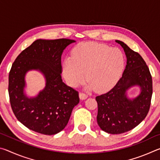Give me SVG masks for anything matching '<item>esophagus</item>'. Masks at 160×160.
Listing matches in <instances>:
<instances>
[{"mask_svg":"<svg viewBox=\"0 0 160 160\" xmlns=\"http://www.w3.org/2000/svg\"><path fill=\"white\" fill-rule=\"evenodd\" d=\"M79 97H80V99L81 100H85V99H86L87 98H88V96L87 95V94H85L80 92V93H79Z\"/></svg>","mask_w":160,"mask_h":160,"instance_id":"1","label":"esophagus"}]
</instances>
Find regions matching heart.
<instances>
[{
	"label": "heart",
	"mask_w": 160,
	"mask_h": 160,
	"mask_svg": "<svg viewBox=\"0 0 160 160\" xmlns=\"http://www.w3.org/2000/svg\"><path fill=\"white\" fill-rule=\"evenodd\" d=\"M124 65L125 58L118 48L85 42L73 48L71 58H67L62 68L63 76L70 87L76 88L86 78L88 81L86 89H95L98 92H103L109 90L118 82Z\"/></svg>",
	"instance_id": "b5f03b06"
}]
</instances>
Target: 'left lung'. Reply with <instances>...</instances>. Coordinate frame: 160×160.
<instances>
[{"label":"left lung","instance_id":"8db88e82","mask_svg":"<svg viewBox=\"0 0 160 160\" xmlns=\"http://www.w3.org/2000/svg\"><path fill=\"white\" fill-rule=\"evenodd\" d=\"M115 42L125 52L126 68L113 88L96 97L98 104L97 121L102 131L110 134H121L139 125L147 116L152 94V80L141 56L124 42ZM135 86L140 88V92L137 96L130 98L128 92Z\"/></svg>","mask_w":160,"mask_h":160}]
</instances>
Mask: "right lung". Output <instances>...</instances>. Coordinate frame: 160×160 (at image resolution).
<instances>
[{
	"label": "right lung",
	"instance_id": "obj_1",
	"mask_svg": "<svg viewBox=\"0 0 160 160\" xmlns=\"http://www.w3.org/2000/svg\"><path fill=\"white\" fill-rule=\"evenodd\" d=\"M75 40L37 39L22 51L9 73L8 92L12 112L20 123L32 131L54 135L63 130L73 108L79 103L78 92L61 78V55ZM42 74L45 86L35 96L26 94L25 77L29 71Z\"/></svg>",
	"mask_w": 160,
	"mask_h": 160
}]
</instances>
